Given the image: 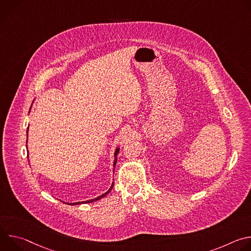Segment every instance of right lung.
<instances>
[{"label": "right lung", "instance_id": "1", "mask_svg": "<svg viewBox=\"0 0 251 251\" xmlns=\"http://www.w3.org/2000/svg\"><path fill=\"white\" fill-rule=\"evenodd\" d=\"M27 131H28V127H27ZM118 153H119V148H117L116 149V151H115V154H114V156H115V160H114V169H115V165H116V162H117V155H118ZM113 185L114 184H112V186H111V188L107 191L105 194H103V195H101L100 197H97L96 199H92V200H89V201H78V202H67V204H71V205H76V204H80V203H89V202H93V201H98V200H100V199H102V198H104V197H106L107 195H108L109 193H110V191L112 190V188H113Z\"/></svg>", "mask_w": 251, "mask_h": 251}]
</instances>
